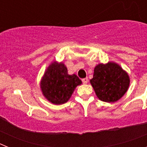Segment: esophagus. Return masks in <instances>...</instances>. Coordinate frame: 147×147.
I'll list each match as a JSON object with an SVG mask.
<instances>
[{
  "instance_id": "esophagus-1",
  "label": "esophagus",
  "mask_w": 147,
  "mask_h": 147,
  "mask_svg": "<svg viewBox=\"0 0 147 147\" xmlns=\"http://www.w3.org/2000/svg\"><path fill=\"white\" fill-rule=\"evenodd\" d=\"M82 82L83 84H87L88 82V78H85V79H82Z\"/></svg>"
}]
</instances>
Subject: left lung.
I'll use <instances>...</instances> for the list:
<instances>
[{
	"label": "left lung",
	"instance_id": "left-lung-1",
	"mask_svg": "<svg viewBox=\"0 0 147 147\" xmlns=\"http://www.w3.org/2000/svg\"><path fill=\"white\" fill-rule=\"evenodd\" d=\"M90 82L98 99L110 103L123 97L129 88L130 79L118 63L110 61L95 66L93 77Z\"/></svg>",
	"mask_w": 147,
	"mask_h": 147
}]
</instances>
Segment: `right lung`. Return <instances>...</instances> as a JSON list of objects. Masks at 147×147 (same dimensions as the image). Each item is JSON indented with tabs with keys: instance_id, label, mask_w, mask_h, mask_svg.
<instances>
[{
	"instance_id": "right-lung-1",
	"label": "right lung",
	"mask_w": 147,
	"mask_h": 147,
	"mask_svg": "<svg viewBox=\"0 0 147 147\" xmlns=\"http://www.w3.org/2000/svg\"><path fill=\"white\" fill-rule=\"evenodd\" d=\"M82 81L76 74L69 75L62 62L54 60L49 65L40 82L42 94L54 105H62L71 98Z\"/></svg>"
}]
</instances>
